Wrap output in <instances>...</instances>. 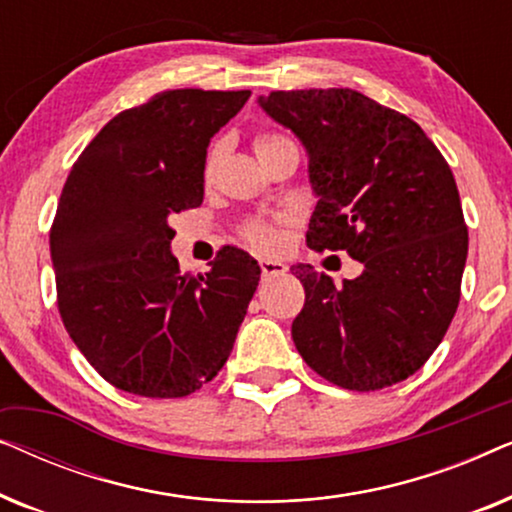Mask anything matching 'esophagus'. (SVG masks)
<instances>
[{
	"instance_id": "1",
	"label": "esophagus",
	"mask_w": 512,
	"mask_h": 512,
	"mask_svg": "<svg viewBox=\"0 0 512 512\" xmlns=\"http://www.w3.org/2000/svg\"><path fill=\"white\" fill-rule=\"evenodd\" d=\"M289 270L282 261H272V258H261V272L263 277H279Z\"/></svg>"
}]
</instances>
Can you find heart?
<instances>
[{
  "label": "heart",
  "instance_id": "b5f03b06",
  "mask_svg": "<svg viewBox=\"0 0 512 512\" xmlns=\"http://www.w3.org/2000/svg\"><path fill=\"white\" fill-rule=\"evenodd\" d=\"M272 139H277V137L275 135H261L254 142V149H261V146L272 142ZM212 172H214V153L209 156L207 165H205V177L207 179L212 177ZM244 235H247V240L251 244H256V247H261V249L277 247V240H279L275 226H272V223H268V221H251L249 226L244 228Z\"/></svg>",
  "mask_w": 512,
  "mask_h": 512
}]
</instances>
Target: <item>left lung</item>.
<instances>
[{
    "label": "left lung",
    "mask_w": 512,
    "mask_h": 512,
    "mask_svg": "<svg viewBox=\"0 0 512 512\" xmlns=\"http://www.w3.org/2000/svg\"><path fill=\"white\" fill-rule=\"evenodd\" d=\"M307 153L314 207L307 247L347 251L356 279L293 272L305 305L296 349L324 380L375 391L417 373L459 305L468 230L450 165L415 121L352 88L258 97Z\"/></svg>",
    "instance_id": "1"
}]
</instances>
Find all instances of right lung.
I'll return each mask as SVG.
<instances>
[{"label":"right lung","mask_w":512,"mask_h":512,"mask_svg":"<svg viewBox=\"0 0 512 512\" xmlns=\"http://www.w3.org/2000/svg\"><path fill=\"white\" fill-rule=\"evenodd\" d=\"M249 95H153L111 118L69 172L51 228L60 317L116 389L188 396L233 352L261 268L226 247L205 275H184L170 216L202 205L207 146Z\"/></svg>","instance_id":"1"}]
</instances>
